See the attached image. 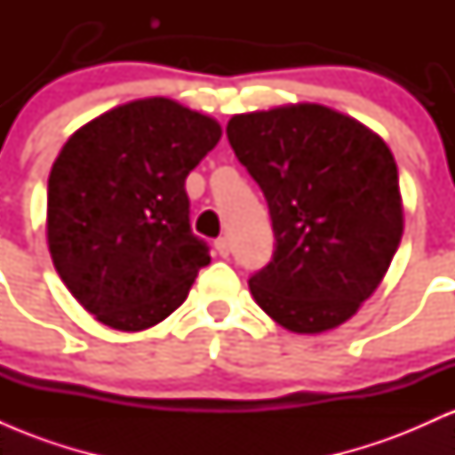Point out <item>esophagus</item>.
<instances>
[{
	"mask_svg": "<svg viewBox=\"0 0 455 455\" xmlns=\"http://www.w3.org/2000/svg\"><path fill=\"white\" fill-rule=\"evenodd\" d=\"M216 250H218V254H220L222 259H227L228 252H231V245H228V239L227 237H218L216 239Z\"/></svg>",
	"mask_w": 455,
	"mask_h": 455,
	"instance_id": "esophagus-1",
	"label": "esophagus"
}]
</instances>
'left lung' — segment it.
<instances>
[{
	"label": "left lung",
	"mask_w": 455,
	"mask_h": 455,
	"mask_svg": "<svg viewBox=\"0 0 455 455\" xmlns=\"http://www.w3.org/2000/svg\"><path fill=\"white\" fill-rule=\"evenodd\" d=\"M227 137L275 235L269 265L248 282L254 301L293 333L340 327L377 291L404 231L387 143L315 102L233 115Z\"/></svg>",
	"instance_id": "left-lung-1"
}]
</instances>
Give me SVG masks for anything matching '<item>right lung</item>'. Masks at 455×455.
Here are the masks:
<instances>
[{
    "mask_svg": "<svg viewBox=\"0 0 455 455\" xmlns=\"http://www.w3.org/2000/svg\"><path fill=\"white\" fill-rule=\"evenodd\" d=\"M220 137L210 115L156 96L98 115L61 148L46 243L68 291L104 325H158L212 260L190 231L184 184Z\"/></svg>",
    "mask_w": 455,
    "mask_h": 455,
    "instance_id": "add662e5",
    "label": "right lung"
}]
</instances>
